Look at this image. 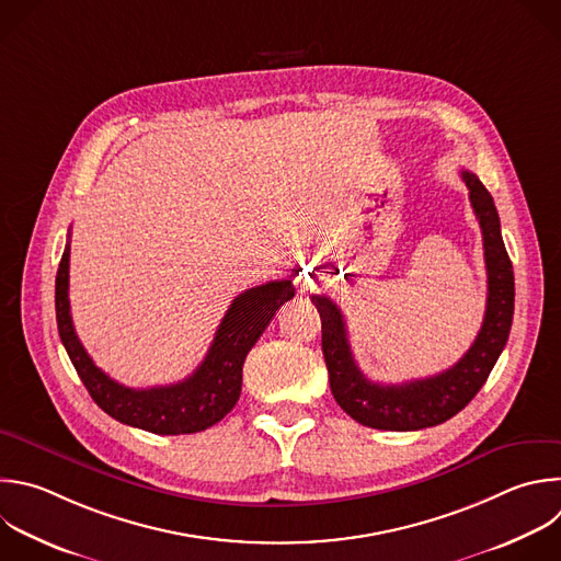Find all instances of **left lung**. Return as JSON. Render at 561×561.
Listing matches in <instances>:
<instances>
[{
  "mask_svg": "<svg viewBox=\"0 0 561 561\" xmlns=\"http://www.w3.org/2000/svg\"><path fill=\"white\" fill-rule=\"evenodd\" d=\"M462 180L482 229L489 293L482 328L456 365L434 377L401 386L369 381L352 356L341 310L332 299L312 295V304L321 317V347L332 397L347 416L365 427L416 432L449 421L480 392L506 345L515 301L513 264L502 242L500 218L491 194L476 173L462 171Z\"/></svg>",
  "mask_w": 561,
  "mask_h": 561,
  "instance_id": "8db88e82",
  "label": "left lung"
}]
</instances>
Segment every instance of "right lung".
I'll return each instance as SVG.
<instances>
[{
  "label": "right lung",
  "instance_id": "1",
  "mask_svg": "<svg viewBox=\"0 0 561 561\" xmlns=\"http://www.w3.org/2000/svg\"><path fill=\"white\" fill-rule=\"evenodd\" d=\"M68 271L70 242L66 244L57 271L55 308L59 336L77 375L105 414L123 425L160 436L205 432L236 408L242 392V367L249 350L257 343L279 306L295 295L290 279L244 290L229 306L205 360L192 377L171 386L134 390L110 379L81 345L70 314Z\"/></svg>",
  "mask_w": 561,
  "mask_h": 561
}]
</instances>
